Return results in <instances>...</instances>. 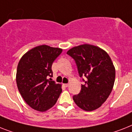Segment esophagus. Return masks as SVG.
I'll use <instances>...</instances> for the list:
<instances>
[{
    "label": "esophagus",
    "instance_id": "1",
    "mask_svg": "<svg viewBox=\"0 0 132 132\" xmlns=\"http://www.w3.org/2000/svg\"><path fill=\"white\" fill-rule=\"evenodd\" d=\"M63 86L65 87H68L69 86V84H63Z\"/></svg>",
    "mask_w": 132,
    "mask_h": 132
}]
</instances>
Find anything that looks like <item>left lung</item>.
I'll return each instance as SVG.
<instances>
[{
  "label": "left lung",
  "mask_w": 132,
  "mask_h": 132,
  "mask_svg": "<svg viewBox=\"0 0 132 132\" xmlns=\"http://www.w3.org/2000/svg\"><path fill=\"white\" fill-rule=\"evenodd\" d=\"M75 60L79 76H85L81 91L74 95V102L80 109L92 111L106 101L113 90L115 69L106 51L96 46L84 44L67 52Z\"/></svg>",
  "instance_id": "left-lung-1"
}]
</instances>
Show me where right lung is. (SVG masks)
<instances>
[{
    "instance_id": "add662e5",
    "label": "right lung",
    "mask_w": 132,
    "mask_h": 132,
    "mask_svg": "<svg viewBox=\"0 0 132 132\" xmlns=\"http://www.w3.org/2000/svg\"><path fill=\"white\" fill-rule=\"evenodd\" d=\"M60 48L40 45L30 49L17 65V88L27 104L33 109L44 112L53 107L62 92L61 84L53 77L52 65L62 53Z\"/></svg>"
}]
</instances>
